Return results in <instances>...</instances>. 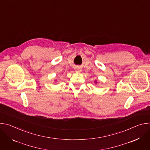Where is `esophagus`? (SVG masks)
<instances>
[{"label": "esophagus", "mask_w": 150, "mask_h": 150, "mask_svg": "<svg viewBox=\"0 0 150 150\" xmlns=\"http://www.w3.org/2000/svg\"><path fill=\"white\" fill-rule=\"evenodd\" d=\"M76 72H80V71H81V69H79V68H78V69H76Z\"/></svg>", "instance_id": "1"}]
</instances>
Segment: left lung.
<instances>
[{
    "mask_svg": "<svg viewBox=\"0 0 150 150\" xmlns=\"http://www.w3.org/2000/svg\"><path fill=\"white\" fill-rule=\"evenodd\" d=\"M95 83H97V81H95Z\"/></svg>",
    "mask_w": 150,
    "mask_h": 150,
    "instance_id": "left-lung-1",
    "label": "left lung"
}]
</instances>
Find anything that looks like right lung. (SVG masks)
I'll return each mask as SVG.
<instances>
[{
    "label": "right lung",
    "instance_id": "right-lung-1",
    "mask_svg": "<svg viewBox=\"0 0 150 150\" xmlns=\"http://www.w3.org/2000/svg\"><path fill=\"white\" fill-rule=\"evenodd\" d=\"M54 81H56V80H54Z\"/></svg>",
    "mask_w": 150,
    "mask_h": 150
}]
</instances>
